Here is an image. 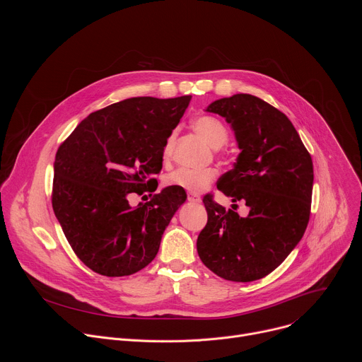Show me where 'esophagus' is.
<instances>
[{"label": "esophagus", "instance_id": "1", "mask_svg": "<svg viewBox=\"0 0 362 362\" xmlns=\"http://www.w3.org/2000/svg\"><path fill=\"white\" fill-rule=\"evenodd\" d=\"M187 200H189L190 203H199L202 199H200V196H199V194L189 193V194H187Z\"/></svg>", "mask_w": 362, "mask_h": 362}]
</instances>
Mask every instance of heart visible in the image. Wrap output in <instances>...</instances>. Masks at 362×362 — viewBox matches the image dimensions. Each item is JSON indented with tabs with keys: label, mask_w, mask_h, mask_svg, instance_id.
Masks as SVG:
<instances>
[{
	"label": "heart",
	"mask_w": 362,
	"mask_h": 362,
	"mask_svg": "<svg viewBox=\"0 0 362 362\" xmlns=\"http://www.w3.org/2000/svg\"><path fill=\"white\" fill-rule=\"evenodd\" d=\"M194 130L208 141L212 147L219 148L228 141V130L225 124L212 116H203L194 120L193 123ZM173 137H169L165 148L163 156L169 158L172 151ZM216 177V172L214 169H189V168H180L170 175L166 176L165 183L168 186H175L179 189H183L190 193H199L208 187Z\"/></svg>",
	"instance_id": "b5f03b06"
}]
</instances>
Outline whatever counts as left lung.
Returning <instances> with one entry per match:
<instances>
[{"mask_svg": "<svg viewBox=\"0 0 362 362\" xmlns=\"http://www.w3.org/2000/svg\"><path fill=\"white\" fill-rule=\"evenodd\" d=\"M206 112L216 113L235 132L233 169L218 182L232 202H245L247 216L214 202L203 203L208 223L196 246L202 262L218 276L252 282L276 269L302 239L311 214L314 166L291 120L252 94L219 98Z\"/></svg>", "mask_w": 362, "mask_h": 362, "instance_id": "8db88e82", "label": "left lung"}]
</instances>
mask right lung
<instances>
[{"label": "right lung", "mask_w": 362, "mask_h": 362, "mask_svg": "<svg viewBox=\"0 0 362 362\" xmlns=\"http://www.w3.org/2000/svg\"><path fill=\"white\" fill-rule=\"evenodd\" d=\"M190 98H126L88 115L59 147L53 209L91 271L127 276L156 257L186 192L169 186L136 208L129 196L156 190L153 176L162 170L165 144Z\"/></svg>", "instance_id": "right-lung-1"}]
</instances>
